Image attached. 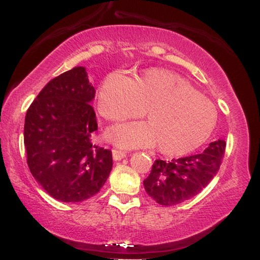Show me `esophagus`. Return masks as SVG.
Instances as JSON below:
<instances>
[{
	"mask_svg": "<svg viewBox=\"0 0 260 260\" xmlns=\"http://www.w3.org/2000/svg\"><path fill=\"white\" fill-rule=\"evenodd\" d=\"M112 157L115 161H120L123 159V157H126V153L124 151H121V150H117V149H113L112 150Z\"/></svg>",
	"mask_w": 260,
	"mask_h": 260,
	"instance_id": "obj_1",
	"label": "esophagus"
}]
</instances>
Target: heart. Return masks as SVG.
Masks as SVG:
<instances>
[{"label":"heart","mask_w":260,"mask_h":260,"mask_svg":"<svg viewBox=\"0 0 260 260\" xmlns=\"http://www.w3.org/2000/svg\"><path fill=\"white\" fill-rule=\"evenodd\" d=\"M149 121L118 124L107 137L123 148L155 147L177 156L193 151L216 124L214 104L180 74L153 68L134 80L122 72L106 77L99 91V110L107 120L123 121L145 113Z\"/></svg>","instance_id":"heart-1"}]
</instances>
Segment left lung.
Returning <instances> with one entry per match:
<instances>
[{"instance_id":"1","label":"left lung","mask_w":260,"mask_h":260,"mask_svg":"<svg viewBox=\"0 0 260 260\" xmlns=\"http://www.w3.org/2000/svg\"><path fill=\"white\" fill-rule=\"evenodd\" d=\"M225 147V140L217 139L201 154L171 161L155 160L150 175L143 182L145 192L165 207L193 198L216 176Z\"/></svg>"}]
</instances>
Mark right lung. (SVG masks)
Returning <instances> with one entry per match:
<instances>
[{"instance_id": "right-lung-1", "label": "right lung", "mask_w": 260, "mask_h": 260, "mask_svg": "<svg viewBox=\"0 0 260 260\" xmlns=\"http://www.w3.org/2000/svg\"><path fill=\"white\" fill-rule=\"evenodd\" d=\"M95 89L85 67L50 80L25 115L26 162L52 198L79 203L101 189L112 170V153L91 143L98 129L90 105Z\"/></svg>"}]
</instances>
